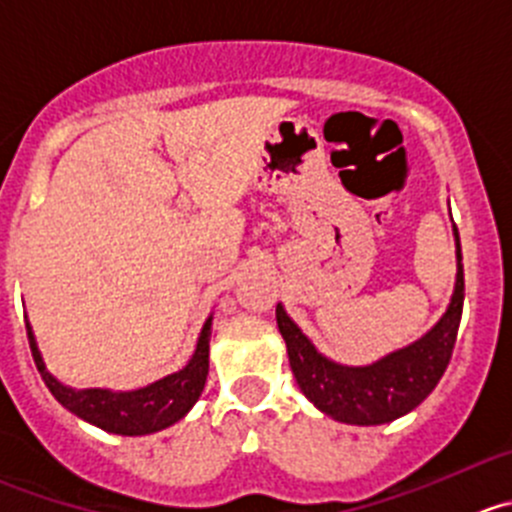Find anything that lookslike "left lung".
Segmentation results:
<instances>
[{"label": "left lung", "instance_id": "left-lung-1", "mask_svg": "<svg viewBox=\"0 0 512 512\" xmlns=\"http://www.w3.org/2000/svg\"><path fill=\"white\" fill-rule=\"evenodd\" d=\"M453 237L458 272L453 295L440 320L415 342L382 355L370 365H342L322 355L287 315L282 302H277V327L287 345L292 375L320 413L347 425H385L408 415L433 393L453 355L465 300L463 252L455 225Z\"/></svg>", "mask_w": 512, "mask_h": 512}]
</instances>
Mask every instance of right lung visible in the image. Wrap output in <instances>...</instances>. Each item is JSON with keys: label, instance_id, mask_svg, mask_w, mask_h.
I'll list each match as a JSON object with an SVG mask.
<instances>
[{"label": "right lung", "instance_id": "1", "mask_svg": "<svg viewBox=\"0 0 512 512\" xmlns=\"http://www.w3.org/2000/svg\"><path fill=\"white\" fill-rule=\"evenodd\" d=\"M27 317V315H24ZM210 335H212V315L202 325L200 337L192 357L182 370L165 375L162 380L150 382L137 390H109V388H69L59 382L44 365V357L39 352L37 337L27 320V337L32 347V357L37 362V370L42 375L49 393L57 398L59 405L82 418L84 423L102 428L114 435H150L157 430H165L185 418L192 405L200 400L205 390L207 370H210Z\"/></svg>", "mask_w": 512, "mask_h": 512}]
</instances>
